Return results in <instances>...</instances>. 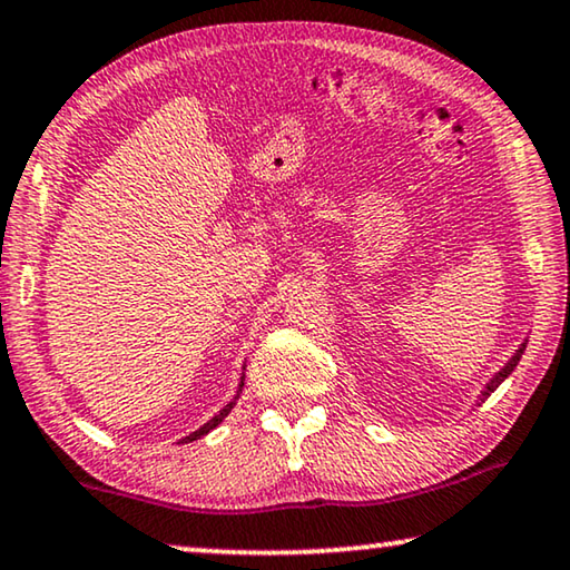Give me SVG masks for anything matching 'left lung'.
Masks as SVG:
<instances>
[{"label":"left lung","mask_w":570,"mask_h":570,"mask_svg":"<svg viewBox=\"0 0 570 570\" xmlns=\"http://www.w3.org/2000/svg\"><path fill=\"white\" fill-rule=\"evenodd\" d=\"M524 346H527V342H522V344H519V350H517L514 354H511V360L507 362V365H504V367H501V370H499V373H497V375H493L489 383H485V387H483V391H481V395H478V403H483L485 399H489V395H491L493 391H497V387H499L501 383H504V381H507V377H509L511 373H514L517 362H519V360H522V354H524Z\"/></svg>","instance_id":"1"}]
</instances>
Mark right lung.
<instances>
[{
	"label": "right lung",
	"mask_w": 570,
	"mask_h": 570,
	"mask_svg": "<svg viewBox=\"0 0 570 570\" xmlns=\"http://www.w3.org/2000/svg\"><path fill=\"white\" fill-rule=\"evenodd\" d=\"M242 387H244V375H242V383H238V391H236V395H234V399H230V401L226 403V406H224V409H220V411H218V414L210 419V422H208V424H203L200 429H197V432H193V434H187L183 442H195V440H200V436H205V434H208V432H210V429H216V426H218L220 422H224V419H226V416L230 414V409H234V406H236L238 395H242Z\"/></svg>",
	"instance_id": "add662e5"
}]
</instances>
